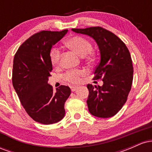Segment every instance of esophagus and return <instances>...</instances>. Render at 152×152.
Wrapping results in <instances>:
<instances>
[{
  "label": "esophagus",
  "mask_w": 152,
  "mask_h": 152,
  "mask_svg": "<svg viewBox=\"0 0 152 152\" xmlns=\"http://www.w3.org/2000/svg\"><path fill=\"white\" fill-rule=\"evenodd\" d=\"M71 91L74 92V91H76V89H77V87H76V86H71Z\"/></svg>",
  "instance_id": "esophagus-1"
}]
</instances>
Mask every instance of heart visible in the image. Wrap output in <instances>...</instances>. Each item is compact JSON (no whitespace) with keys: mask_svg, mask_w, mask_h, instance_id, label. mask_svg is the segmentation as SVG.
<instances>
[{"mask_svg":"<svg viewBox=\"0 0 152 152\" xmlns=\"http://www.w3.org/2000/svg\"><path fill=\"white\" fill-rule=\"evenodd\" d=\"M66 45L68 48L82 58L86 56L92 50L91 43L86 38L81 36H74L70 38L66 41ZM60 57L61 53L58 48L56 47L51 48L50 51V59L52 65L54 66H58L60 63ZM88 58L91 59V56H90ZM81 74H82L81 71H69L64 75V78L66 81L71 84H76L79 82V76Z\"/></svg>","mask_w":152,"mask_h":152,"instance_id":"b5f03b06","label":"heart"}]
</instances>
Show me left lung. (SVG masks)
<instances>
[{"mask_svg": "<svg viewBox=\"0 0 152 152\" xmlns=\"http://www.w3.org/2000/svg\"><path fill=\"white\" fill-rule=\"evenodd\" d=\"M71 31L93 38L100 53V61L94 71V79L102 78L103 85H87L88 111L96 117H111L124 105L132 88L134 71L129 51L118 36L102 27Z\"/></svg>", "mask_w": 152, "mask_h": 152, "instance_id": "8db88e82", "label": "left lung"}]
</instances>
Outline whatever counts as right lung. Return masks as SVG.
Returning a JSON list of instances; mask_svg holds the SVG:
<instances>
[{
  "label": "right lung",
  "mask_w": 152,
  "mask_h": 152,
  "mask_svg": "<svg viewBox=\"0 0 152 152\" xmlns=\"http://www.w3.org/2000/svg\"><path fill=\"white\" fill-rule=\"evenodd\" d=\"M67 32L37 33L26 40L15 54L13 88L28 114L43 124L57 123L65 116L64 104L70 96L71 88L62 85L54 92L48 81L53 69L50 51Z\"/></svg>",
  "instance_id": "1"
}]
</instances>
